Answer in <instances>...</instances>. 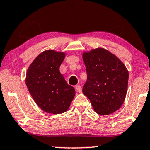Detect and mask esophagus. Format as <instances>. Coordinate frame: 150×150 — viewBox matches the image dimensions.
Here are the masks:
<instances>
[{
  "instance_id": "34e87169",
  "label": "esophagus",
  "mask_w": 150,
  "mask_h": 150,
  "mask_svg": "<svg viewBox=\"0 0 150 150\" xmlns=\"http://www.w3.org/2000/svg\"><path fill=\"white\" fill-rule=\"evenodd\" d=\"M75 90L77 91V92L82 93V87H81V86H80V85L75 86Z\"/></svg>"
}]
</instances>
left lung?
<instances>
[{
	"label": "left lung",
	"instance_id": "obj_1",
	"mask_svg": "<svg viewBox=\"0 0 150 150\" xmlns=\"http://www.w3.org/2000/svg\"><path fill=\"white\" fill-rule=\"evenodd\" d=\"M87 81L82 92L89 99L94 111L101 115L118 110L127 92L129 71L122 61L104 48L84 52Z\"/></svg>",
	"mask_w": 150,
	"mask_h": 150
}]
</instances>
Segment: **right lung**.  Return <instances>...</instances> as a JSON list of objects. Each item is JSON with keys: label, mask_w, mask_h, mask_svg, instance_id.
<instances>
[{"label": "right lung", "mask_w": 150, "mask_h": 150, "mask_svg": "<svg viewBox=\"0 0 150 150\" xmlns=\"http://www.w3.org/2000/svg\"><path fill=\"white\" fill-rule=\"evenodd\" d=\"M64 52L48 50L40 53L26 72V84L34 101L43 111L57 115L66 112L75 95L59 71Z\"/></svg>", "instance_id": "1"}]
</instances>
